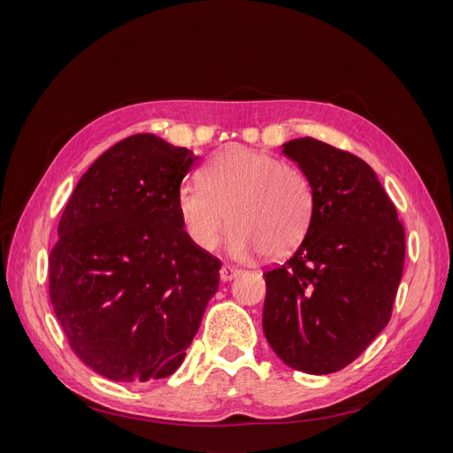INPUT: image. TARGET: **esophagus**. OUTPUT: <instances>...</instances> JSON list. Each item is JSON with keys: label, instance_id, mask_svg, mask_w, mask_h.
<instances>
[{"label": "esophagus", "instance_id": "obj_1", "mask_svg": "<svg viewBox=\"0 0 453 453\" xmlns=\"http://www.w3.org/2000/svg\"><path fill=\"white\" fill-rule=\"evenodd\" d=\"M240 272H242V270H240L238 266L223 265V268H221V272H219V273H221V280H223V281H230V280H234Z\"/></svg>", "mask_w": 453, "mask_h": 453}]
</instances>
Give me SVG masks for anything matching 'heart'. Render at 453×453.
Here are the masks:
<instances>
[{"mask_svg": "<svg viewBox=\"0 0 453 453\" xmlns=\"http://www.w3.org/2000/svg\"><path fill=\"white\" fill-rule=\"evenodd\" d=\"M177 190V213L187 238L211 251L226 223L228 251L248 257H283L303 242L313 215L308 173L266 150L226 147Z\"/></svg>", "mask_w": 453, "mask_h": 453, "instance_id": "b5f03b06", "label": "heart"}]
</instances>
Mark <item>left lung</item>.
<instances>
[{"label":"left lung","mask_w":453,"mask_h":453,"mask_svg":"<svg viewBox=\"0 0 453 453\" xmlns=\"http://www.w3.org/2000/svg\"><path fill=\"white\" fill-rule=\"evenodd\" d=\"M313 187L306 238L265 272V336L300 372H338L391 319L404 268V226L374 170L313 138L283 145Z\"/></svg>","instance_id":"1"}]
</instances>
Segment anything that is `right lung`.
I'll return each instance as SVG.
<instances>
[{"label": "right lung", "instance_id": "1", "mask_svg": "<svg viewBox=\"0 0 453 453\" xmlns=\"http://www.w3.org/2000/svg\"><path fill=\"white\" fill-rule=\"evenodd\" d=\"M196 157L153 134L109 147L81 177L49 257V295L77 357L115 381L173 374L219 289L221 260L177 213Z\"/></svg>", "mask_w": 453, "mask_h": 453}]
</instances>
